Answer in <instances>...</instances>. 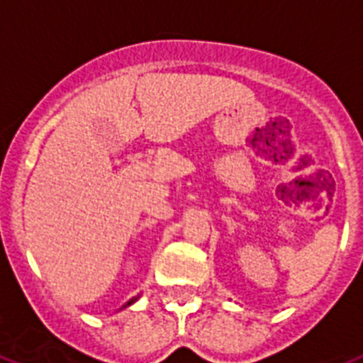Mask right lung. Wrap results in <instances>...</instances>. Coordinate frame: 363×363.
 Listing matches in <instances>:
<instances>
[{
    "label": "right lung",
    "mask_w": 363,
    "mask_h": 363,
    "mask_svg": "<svg viewBox=\"0 0 363 363\" xmlns=\"http://www.w3.org/2000/svg\"><path fill=\"white\" fill-rule=\"evenodd\" d=\"M137 298H139V295H137V296H133V298H130V301L125 302V304H124V306H122V308H121V310H124V308L131 306V304H133V302H135V301H137Z\"/></svg>",
    "instance_id": "obj_1"
}]
</instances>
